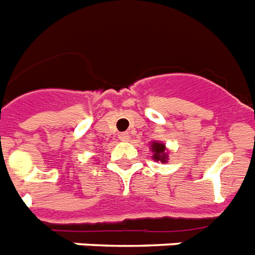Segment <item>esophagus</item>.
Listing matches in <instances>:
<instances>
[{
  "label": "esophagus",
  "instance_id": "obj_1",
  "mask_svg": "<svg viewBox=\"0 0 255 255\" xmlns=\"http://www.w3.org/2000/svg\"><path fill=\"white\" fill-rule=\"evenodd\" d=\"M119 137H120L122 140H124V142H126V140H128V137H129V133H128V132L119 133Z\"/></svg>",
  "mask_w": 255,
  "mask_h": 255
}]
</instances>
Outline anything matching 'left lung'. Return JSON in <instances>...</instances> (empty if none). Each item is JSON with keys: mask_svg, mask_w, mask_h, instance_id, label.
Wrapping results in <instances>:
<instances>
[{"mask_svg": "<svg viewBox=\"0 0 255 255\" xmlns=\"http://www.w3.org/2000/svg\"><path fill=\"white\" fill-rule=\"evenodd\" d=\"M152 151L155 152L154 154V159H156V161H159L161 159L162 162H165L167 158H166V154L163 151H165V144H161V143H154L152 144Z\"/></svg>", "mask_w": 255, "mask_h": 255, "instance_id": "obj_1", "label": "left lung"}]
</instances>
